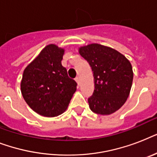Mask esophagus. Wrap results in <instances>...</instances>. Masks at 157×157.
<instances>
[{"label": "esophagus", "instance_id": "esophagus-1", "mask_svg": "<svg viewBox=\"0 0 157 157\" xmlns=\"http://www.w3.org/2000/svg\"><path fill=\"white\" fill-rule=\"evenodd\" d=\"M76 81L77 82L78 85H80V77H79V76H76Z\"/></svg>", "mask_w": 157, "mask_h": 157}]
</instances>
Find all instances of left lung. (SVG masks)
<instances>
[{
    "label": "left lung",
    "instance_id": "left-lung-1",
    "mask_svg": "<svg viewBox=\"0 0 157 157\" xmlns=\"http://www.w3.org/2000/svg\"><path fill=\"white\" fill-rule=\"evenodd\" d=\"M79 53L90 65L94 90L88 98L92 112L110 115L126 102L131 90L134 72L130 62L108 46L90 44L79 48Z\"/></svg>",
    "mask_w": 157,
    "mask_h": 157
}]
</instances>
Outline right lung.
Here are the masks:
<instances>
[{"label": "right lung", "instance_id": "right-lung-1", "mask_svg": "<svg viewBox=\"0 0 157 157\" xmlns=\"http://www.w3.org/2000/svg\"><path fill=\"white\" fill-rule=\"evenodd\" d=\"M63 48L46 45L24 69L21 93L37 114L54 117L67 110L77 84L62 65Z\"/></svg>", "mask_w": 157, "mask_h": 157}]
</instances>
